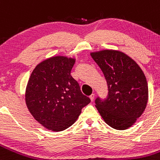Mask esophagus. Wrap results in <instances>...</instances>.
<instances>
[{
	"label": "esophagus",
	"mask_w": 160,
	"mask_h": 160,
	"mask_svg": "<svg viewBox=\"0 0 160 160\" xmlns=\"http://www.w3.org/2000/svg\"><path fill=\"white\" fill-rule=\"evenodd\" d=\"M90 100H91L92 102H93V99H94V94H93H93L90 95Z\"/></svg>",
	"instance_id": "obj_1"
}]
</instances>
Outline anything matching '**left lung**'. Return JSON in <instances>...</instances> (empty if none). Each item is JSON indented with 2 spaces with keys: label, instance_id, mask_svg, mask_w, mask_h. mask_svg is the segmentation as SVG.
Instances as JSON below:
<instances>
[{
  "label": "left lung",
  "instance_id": "left-lung-1",
  "mask_svg": "<svg viewBox=\"0 0 160 160\" xmlns=\"http://www.w3.org/2000/svg\"><path fill=\"white\" fill-rule=\"evenodd\" d=\"M103 72L108 95L95 99L96 108L108 125L117 130L131 127L148 103V86L138 64L123 52L112 50L91 53Z\"/></svg>",
  "mask_w": 160,
  "mask_h": 160
}]
</instances>
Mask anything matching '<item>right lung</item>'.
Masks as SVG:
<instances>
[{
	"mask_svg": "<svg viewBox=\"0 0 160 160\" xmlns=\"http://www.w3.org/2000/svg\"><path fill=\"white\" fill-rule=\"evenodd\" d=\"M75 60L55 56L44 60L33 70L26 88L29 112L43 127L62 131L72 125L90 102L71 76Z\"/></svg>",
	"mask_w": 160,
	"mask_h": 160,
	"instance_id": "right-lung-1",
	"label": "right lung"
}]
</instances>
